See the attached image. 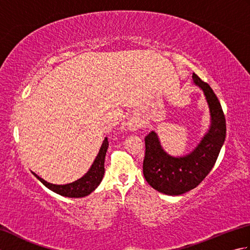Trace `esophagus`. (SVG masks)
I'll use <instances>...</instances> for the list:
<instances>
[{"instance_id":"34e87169","label":"esophagus","mask_w":250,"mask_h":250,"mask_svg":"<svg viewBox=\"0 0 250 250\" xmlns=\"http://www.w3.org/2000/svg\"><path fill=\"white\" fill-rule=\"evenodd\" d=\"M130 129H131V130H135L136 128H135L134 125H130Z\"/></svg>"}]
</instances>
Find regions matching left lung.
Segmentation results:
<instances>
[{
  "label": "left lung",
  "instance_id": "1",
  "mask_svg": "<svg viewBox=\"0 0 250 250\" xmlns=\"http://www.w3.org/2000/svg\"><path fill=\"white\" fill-rule=\"evenodd\" d=\"M193 82L204 91L209 106L211 125L195 149L174 158L162 149L155 132L145 137L143 173L153 189L164 194L179 195L199 186L214 167L226 140V118L218 98L208 83L193 73Z\"/></svg>",
  "mask_w": 250,
  "mask_h": 250
}]
</instances>
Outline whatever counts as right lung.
Returning a JSON list of instances; mask_svg holds the SVG:
<instances>
[{"label": "right lung", "mask_w": 250, "mask_h": 250, "mask_svg": "<svg viewBox=\"0 0 250 250\" xmlns=\"http://www.w3.org/2000/svg\"><path fill=\"white\" fill-rule=\"evenodd\" d=\"M108 148V141L107 137H105L102 146H101V149L98 153L97 158L89 168V171L83 175L82 178L77 179L76 182H73L67 185H54L47 183L46 180L37 176L35 173L34 176L40 180V182L45 185L47 188L50 189L54 192L67 196V198H83V196H86L92 192L95 188L98 187L100 183L102 182V178L104 176V161H105V155L106 151H107Z\"/></svg>", "instance_id": "obj_1"}]
</instances>
